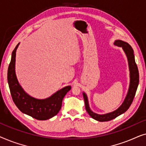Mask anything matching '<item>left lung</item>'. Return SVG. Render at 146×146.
<instances>
[{"label":"left lung","mask_w":146,"mask_h":146,"mask_svg":"<svg viewBox=\"0 0 146 146\" xmlns=\"http://www.w3.org/2000/svg\"><path fill=\"white\" fill-rule=\"evenodd\" d=\"M114 45L119 47H122L123 51L125 52L126 56L128 60V65L129 69V76H130V82H129V86L128 92L126 95V97L119 108L116 110L112 111V112L106 113V114H97L93 112L89 107L88 100L86 94L83 92V96L85 102V107L87 112L88 114L92 117L93 119L99 121H108L111 119L115 118L119 116V115L122 114L125 112L130 106L132 103L133 100L136 92L137 86L139 84V71L137 68V64L135 62L134 54H133V50L131 46L128 43L123 42L120 40H117L114 42Z\"/></svg>","instance_id":"1"}]
</instances>
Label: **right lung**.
<instances>
[{
    "label": "right lung",
    "mask_w": 146,
    "mask_h": 146,
    "mask_svg": "<svg viewBox=\"0 0 146 146\" xmlns=\"http://www.w3.org/2000/svg\"><path fill=\"white\" fill-rule=\"evenodd\" d=\"M19 45L18 44L12 53L7 74L8 83L13 100L18 108L25 114L38 120L51 118L59 112L64 97L70 90L71 86H68L63 88L50 97L43 100L35 98L26 93L19 84L15 73L16 52Z\"/></svg>",
    "instance_id": "1"
}]
</instances>
